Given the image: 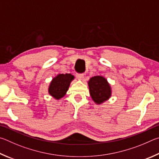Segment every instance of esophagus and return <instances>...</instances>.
<instances>
[{"label": "esophagus", "mask_w": 159, "mask_h": 159, "mask_svg": "<svg viewBox=\"0 0 159 159\" xmlns=\"http://www.w3.org/2000/svg\"><path fill=\"white\" fill-rule=\"evenodd\" d=\"M76 77L77 80H81L84 77V74H76Z\"/></svg>", "instance_id": "34e87169"}]
</instances>
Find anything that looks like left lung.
Here are the masks:
<instances>
[{"label":"left lung","instance_id":"left-lung-1","mask_svg":"<svg viewBox=\"0 0 159 159\" xmlns=\"http://www.w3.org/2000/svg\"><path fill=\"white\" fill-rule=\"evenodd\" d=\"M90 96L96 104H102L110 98L112 88L106 78L97 75L91 77L88 81Z\"/></svg>","mask_w":159,"mask_h":159}]
</instances>
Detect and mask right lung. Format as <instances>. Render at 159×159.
<instances>
[{
  "label": "right lung",
  "instance_id": "add662e5",
  "mask_svg": "<svg viewBox=\"0 0 159 159\" xmlns=\"http://www.w3.org/2000/svg\"><path fill=\"white\" fill-rule=\"evenodd\" d=\"M75 79L70 73L58 74L52 80L49 85L48 93L56 100H60L66 95L70 83Z\"/></svg>",
  "mask_w": 159,
  "mask_h": 159
}]
</instances>
